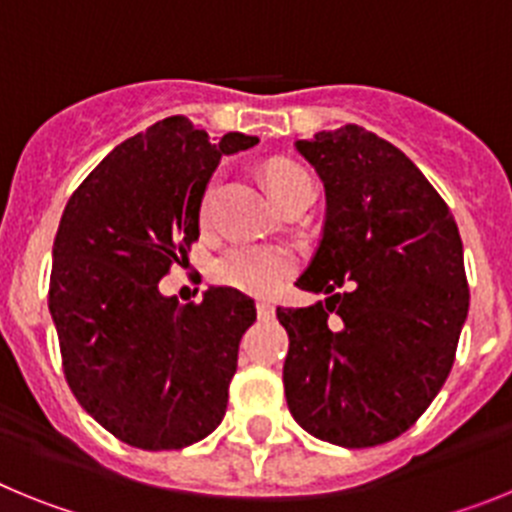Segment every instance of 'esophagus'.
Masks as SVG:
<instances>
[{"instance_id":"esophagus-1","label":"esophagus","mask_w":512,"mask_h":512,"mask_svg":"<svg viewBox=\"0 0 512 512\" xmlns=\"http://www.w3.org/2000/svg\"><path fill=\"white\" fill-rule=\"evenodd\" d=\"M256 312H259L261 320H269V318H274V305L266 300H259L256 302Z\"/></svg>"}]
</instances>
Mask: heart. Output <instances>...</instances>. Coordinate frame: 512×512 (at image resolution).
<instances>
[{"mask_svg":"<svg viewBox=\"0 0 512 512\" xmlns=\"http://www.w3.org/2000/svg\"><path fill=\"white\" fill-rule=\"evenodd\" d=\"M307 176L297 166H274L269 171V187L277 200H282L297 179ZM217 192H220V179H212L202 192L200 220L210 223L215 212ZM297 271L295 253L284 246H256V243H235L223 256H217L212 264V279L223 287H233L248 295H269L282 287Z\"/></svg>","mask_w":512,"mask_h":512,"instance_id":"b5f03b06","label":"heart"}]
</instances>
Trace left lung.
Here are the masks:
<instances>
[{
    "instance_id": "1",
    "label": "left lung",
    "mask_w": 512,
    "mask_h": 512,
    "mask_svg": "<svg viewBox=\"0 0 512 512\" xmlns=\"http://www.w3.org/2000/svg\"><path fill=\"white\" fill-rule=\"evenodd\" d=\"M325 187L318 251L277 307L289 336V413L320 441L379 446L405 433L443 387L469 310L459 228L400 148L343 125L297 140Z\"/></svg>"
}]
</instances>
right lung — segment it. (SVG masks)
<instances>
[{
  "label": "right lung",
  "mask_w": 512,
  "mask_h": 512,
  "mask_svg": "<svg viewBox=\"0 0 512 512\" xmlns=\"http://www.w3.org/2000/svg\"><path fill=\"white\" fill-rule=\"evenodd\" d=\"M256 143L212 140L184 115L166 117L104 156L66 202L48 289L63 374L81 408L135 449H184L228 408L256 305L233 287L179 305L158 282L200 238L220 158Z\"/></svg>",
  "instance_id": "right-lung-1"
}]
</instances>
